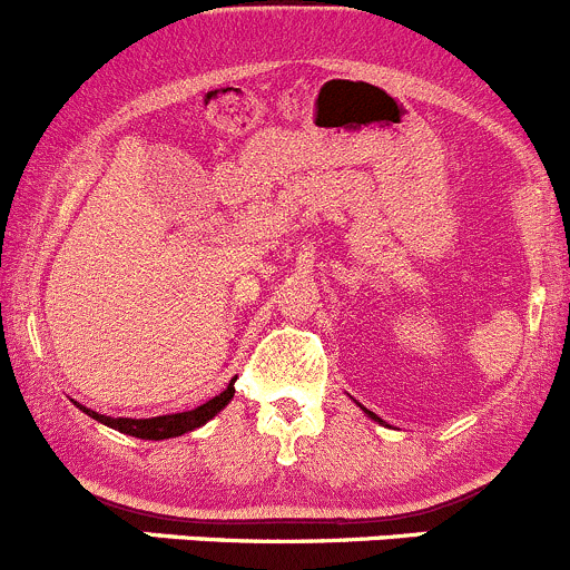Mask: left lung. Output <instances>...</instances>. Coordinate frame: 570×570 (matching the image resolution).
Here are the masks:
<instances>
[{
  "mask_svg": "<svg viewBox=\"0 0 570 570\" xmlns=\"http://www.w3.org/2000/svg\"><path fill=\"white\" fill-rule=\"evenodd\" d=\"M368 415H371V419H376V415H374V413H368Z\"/></svg>",
  "mask_w": 570,
  "mask_h": 570,
  "instance_id": "left-lung-1",
  "label": "left lung"
}]
</instances>
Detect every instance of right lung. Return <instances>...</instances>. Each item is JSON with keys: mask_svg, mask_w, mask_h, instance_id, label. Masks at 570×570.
<instances>
[{"mask_svg": "<svg viewBox=\"0 0 570 570\" xmlns=\"http://www.w3.org/2000/svg\"><path fill=\"white\" fill-rule=\"evenodd\" d=\"M235 396V385L229 382L227 391L218 393L216 399L205 402L202 407L188 410V413H174V415H157V419H110V415H99L94 410L80 407L82 413H88L91 419L101 421V424L112 426V430L124 432V435H135L144 438V441H163V438H177L185 435V432L196 430V426L207 424L216 413H222L224 407L229 404V399Z\"/></svg>", "mask_w": 570, "mask_h": 570, "instance_id": "1", "label": "right lung"}]
</instances>
